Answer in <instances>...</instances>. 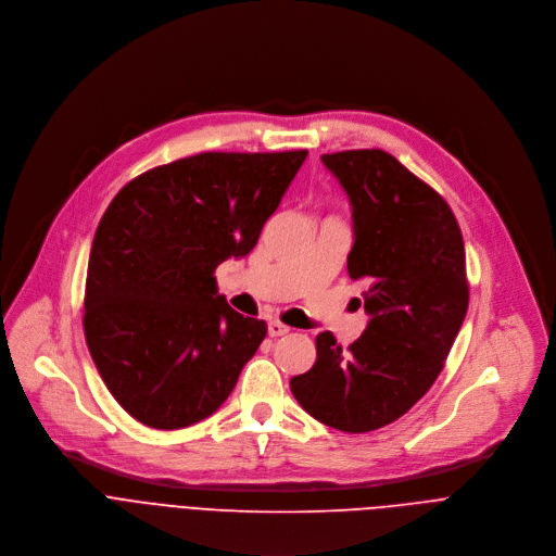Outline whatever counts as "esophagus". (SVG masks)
I'll return each mask as SVG.
<instances>
[{
    "label": "esophagus",
    "mask_w": 556,
    "mask_h": 556,
    "mask_svg": "<svg viewBox=\"0 0 556 556\" xmlns=\"http://www.w3.org/2000/svg\"><path fill=\"white\" fill-rule=\"evenodd\" d=\"M267 332H269V338H282V336H287V332H289V326H285L282 321L274 319V321L267 324Z\"/></svg>",
    "instance_id": "esophagus-1"
}]
</instances>
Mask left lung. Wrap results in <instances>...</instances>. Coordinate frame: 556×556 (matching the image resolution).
<instances>
[{
  "label": "left lung",
  "instance_id": "left-lung-1",
  "mask_svg": "<svg viewBox=\"0 0 556 556\" xmlns=\"http://www.w3.org/2000/svg\"><path fill=\"white\" fill-rule=\"evenodd\" d=\"M353 207L349 276L370 315L346 351L324 330L313 368L289 381L319 422L364 433L401 418L435 381L469 306L465 241L433 188L379 149L321 155Z\"/></svg>",
  "mask_w": 556,
  "mask_h": 556
}]
</instances>
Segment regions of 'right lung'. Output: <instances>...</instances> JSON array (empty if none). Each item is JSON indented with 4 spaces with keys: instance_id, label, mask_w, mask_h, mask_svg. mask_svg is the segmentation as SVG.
Segmentation results:
<instances>
[{
    "instance_id": "obj_1",
    "label": "right lung",
    "mask_w": 556,
    "mask_h": 556,
    "mask_svg": "<svg viewBox=\"0 0 556 556\" xmlns=\"http://www.w3.org/2000/svg\"><path fill=\"white\" fill-rule=\"evenodd\" d=\"M306 151L199 153L129 181L93 235L83 328L114 399L142 425L214 414L267 336L216 289L248 256Z\"/></svg>"
}]
</instances>
